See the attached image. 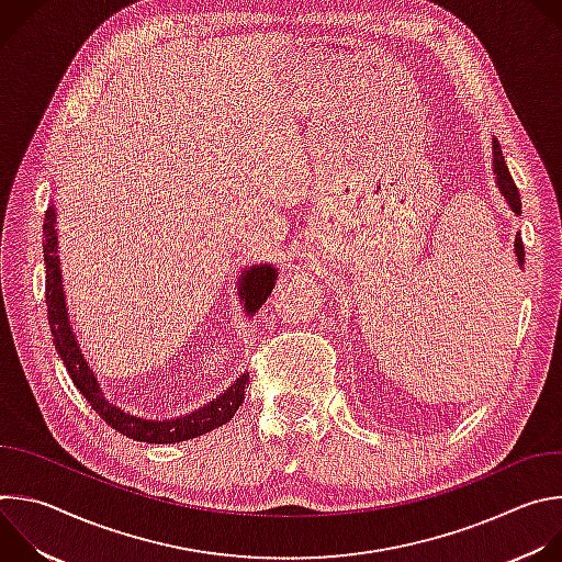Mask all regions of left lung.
<instances>
[{
	"mask_svg": "<svg viewBox=\"0 0 562 562\" xmlns=\"http://www.w3.org/2000/svg\"><path fill=\"white\" fill-rule=\"evenodd\" d=\"M492 167H494V173H496V184H498V191L505 195L507 204L512 206V211L516 215H520V193H518V187L514 184L512 180V173L505 165V157H503V148L498 144V139L494 137L492 142ZM514 254H516V262L518 267L522 269V262H525V247H522V239H520V233H516V243H514Z\"/></svg>",
	"mask_w": 562,
	"mask_h": 562,
	"instance_id": "obj_1",
	"label": "left lung"
}]
</instances>
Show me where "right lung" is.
<instances>
[{
    "label": "right lung",
    "instance_id": "add662e5",
    "mask_svg": "<svg viewBox=\"0 0 562 562\" xmlns=\"http://www.w3.org/2000/svg\"><path fill=\"white\" fill-rule=\"evenodd\" d=\"M44 265H46V306H48V325L53 334V345L64 360L68 375L77 391L82 393L89 405L100 414V418L111 425L115 431L124 434L126 438L139 440V442H155V445H171L198 438L202 434H209L222 425H226L235 412L239 409L245 400V391L249 386V373L239 375L220 397L211 400L209 405L200 407L198 412L173 418V420H146L131 414H124L120 407H113L104 397L95 373L91 371L89 362L85 360L79 345L75 340V334L68 323L66 313V297L61 286V271H59V256H57V231H55V209L50 206L46 211L44 220ZM276 269L271 265L251 267L243 273V284H239V297L245 300V308L249 313H256L262 302L273 291L276 284Z\"/></svg>",
    "mask_w": 562,
    "mask_h": 562
}]
</instances>
